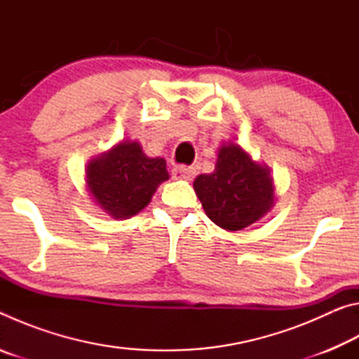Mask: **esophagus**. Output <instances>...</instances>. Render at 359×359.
Segmentation results:
<instances>
[{
  "instance_id": "34e87169",
  "label": "esophagus",
  "mask_w": 359,
  "mask_h": 359,
  "mask_svg": "<svg viewBox=\"0 0 359 359\" xmlns=\"http://www.w3.org/2000/svg\"><path fill=\"white\" fill-rule=\"evenodd\" d=\"M171 174H172V179L175 180H193L194 175H196V169L187 168V166H177L172 169Z\"/></svg>"
}]
</instances>
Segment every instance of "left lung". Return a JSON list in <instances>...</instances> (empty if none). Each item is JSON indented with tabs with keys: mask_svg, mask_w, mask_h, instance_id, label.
<instances>
[{
	"mask_svg": "<svg viewBox=\"0 0 359 359\" xmlns=\"http://www.w3.org/2000/svg\"><path fill=\"white\" fill-rule=\"evenodd\" d=\"M193 187L205 215L228 231L244 229L258 222L276 199L269 168L255 163L233 142L218 149L215 171L198 175Z\"/></svg>",
	"mask_w": 359,
	"mask_h": 359,
	"instance_id": "left-lung-1",
	"label": "left lung"
}]
</instances>
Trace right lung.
<instances>
[{
  "mask_svg": "<svg viewBox=\"0 0 359 359\" xmlns=\"http://www.w3.org/2000/svg\"><path fill=\"white\" fill-rule=\"evenodd\" d=\"M88 191L112 218H130L150 203L169 179L165 158H150L136 141H123L90 160L85 169Z\"/></svg>",
  "mask_w": 359,
  "mask_h": 359,
  "instance_id": "obj_1",
  "label": "right lung"
}]
</instances>
